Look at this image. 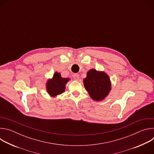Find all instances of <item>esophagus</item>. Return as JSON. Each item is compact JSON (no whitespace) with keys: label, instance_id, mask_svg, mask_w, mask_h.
I'll use <instances>...</instances> for the list:
<instances>
[{"label":"esophagus","instance_id":"esophagus-1","mask_svg":"<svg viewBox=\"0 0 154 154\" xmlns=\"http://www.w3.org/2000/svg\"><path fill=\"white\" fill-rule=\"evenodd\" d=\"M73 78H74V80H77L79 79V74H74L73 75Z\"/></svg>","mask_w":154,"mask_h":154}]
</instances>
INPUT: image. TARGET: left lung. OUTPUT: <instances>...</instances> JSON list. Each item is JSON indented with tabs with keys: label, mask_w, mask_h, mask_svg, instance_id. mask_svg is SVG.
<instances>
[{
	"label": "left lung",
	"mask_w": 154,
	"mask_h": 154,
	"mask_svg": "<svg viewBox=\"0 0 154 154\" xmlns=\"http://www.w3.org/2000/svg\"><path fill=\"white\" fill-rule=\"evenodd\" d=\"M86 90L91 97L96 101L103 100L111 90V83L109 77L103 72L93 69L87 72L83 79Z\"/></svg>",
	"instance_id": "left-lung-1"
}]
</instances>
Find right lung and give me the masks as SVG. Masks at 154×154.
I'll return each instance as SVG.
<instances>
[{"label": "right lung", "instance_id": "1", "mask_svg": "<svg viewBox=\"0 0 154 154\" xmlns=\"http://www.w3.org/2000/svg\"><path fill=\"white\" fill-rule=\"evenodd\" d=\"M69 80V79L62 78L60 73L55 72L53 78L48 81L46 88L48 93L52 96L62 94L65 90V85Z\"/></svg>", "mask_w": 154, "mask_h": 154}]
</instances>
